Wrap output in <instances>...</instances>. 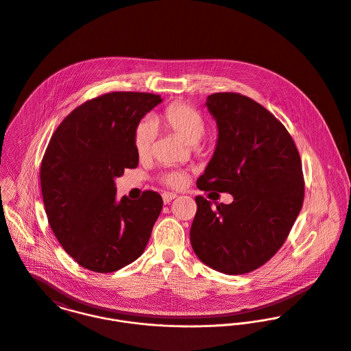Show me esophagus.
I'll return each instance as SVG.
<instances>
[{
	"label": "esophagus",
	"mask_w": 351,
	"mask_h": 351,
	"mask_svg": "<svg viewBox=\"0 0 351 351\" xmlns=\"http://www.w3.org/2000/svg\"><path fill=\"white\" fill-rule=\"evenodd\" d=\"M176 196H178V195L173 194V193H164V194H162V202H164V204H169Z\"/></svg>",
	"instance_id": "1"
}]
</instances>
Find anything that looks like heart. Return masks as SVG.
<instances>
[{
    "label": "heart",
    "mask_w": 351,
    "mask_h": 351,
    "mask_svg": "<svg viewBox=\"0 0 351 351\" xmlns=\"http://www.w3.org/2000/svg\"><path fill=\"white\" fill-rule=\"evenodd\" d=\"M152 122L176 134L189 145L197 144L206 130V121L202 113L184 104L169 105L162 113L155 116ZM154 125L149 121H143L134 130V149L140 158L151 155L155 137ZM162 182L169 187H179L184 182V175L182 172H169L162 178Z\"/></svg>",
    "instance_id": "obj_1"
}]
</instances>
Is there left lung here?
<instances>
[{"mask_svg":"<svg viewBox=\"0 0 351 351\" xmlns=\"http://www.w3.org/2000/svg\"><path fill=\"white\" fill-rule=\"evenodd\" d=\"M218 140L202 191L233 195L217 204L197 195L191 246L207 267L226 274L252 272L269 261L291 232L304 199L302 161L285 126L256 101L235 93L207 97Z\"/></svg>","mask_w":351,"mask_h":351,"instance_id":"obj_1","label":"left lung"}]
</instances>
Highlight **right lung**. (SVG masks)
<instances>
[{
  "instance_id": "right-lung-1",
  "label": "right lung",
  "mask_w": 351,
  "mask_h": 351,
  "mask_svg": "<svg viewBox=\"0 0 351 351\" xmlns=\"http://www.w3.org/2000/svg\"><path fill=\"white\" fill-rule=\"evenodd\" d=\"M160 95L116 91L84 102L51 137L40 184L49 226L80 267L116 272L145 250L162 199L145 191L117 199L116 178L136 168L134 130Z\"/></svg>"
}]
</instances>
